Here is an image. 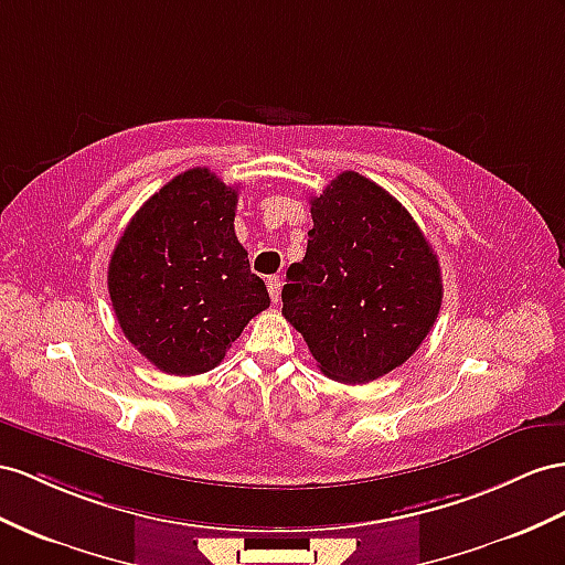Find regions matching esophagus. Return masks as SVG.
Instances as JSON below:
<instances>
[{
  "label": "esophagus",
  "instance_id": "1",
  "mask_svg": "<svg viewBox=\"0 0 565 565\" xmlns=\"http://www.w3.org/2000/svg\"><path fill=\"white\" fill-rule=\"evenodd\" d=\"M267 288H269L271 300L279 302V298H281V277H269L267 279Z\"/></svg>",
  "mask_w": 565,
  "mask_h": 565
}]
</instances>
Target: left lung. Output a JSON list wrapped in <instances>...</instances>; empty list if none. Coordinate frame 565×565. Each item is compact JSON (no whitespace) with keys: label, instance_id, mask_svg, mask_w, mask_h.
<instances>
[{"label":"left lung","instance_id":"left-lung-1","mask_svg":"<svg viewBox=\"0 0 565 565\" xmlns=\"http://www.w3.org/2000/svg\"><path fill=\"white\" fill-rule=\"evenodd\" d=\"M308 250L286 271L281 315L329 380L365 384L401 367L441 308V269L411 212L343 171L310 200Z\"/></svg>","mask_w":565,"mask_h":565}]
</instances>
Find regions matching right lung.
I'll use <instances>...</instances> for the list:
<instances>
[{
	"label": "right lung",
	"mask_w": 565,
	"mask_h": 565,
	"mask_svg": "<svg viewBox=\"0 0 565 565\" xmlns=\"http://www.w3.org/2000/svg\"><path fill=\"white\" fill-rule=\"evenodd\" d=\"M238 188L188 169L145 202L109 259L107 286L124 337L177 377L216 367L243 327L269 308L234 231Z\"/></svg>",
	"instance_id": "add662e5"
}]
</instances>
